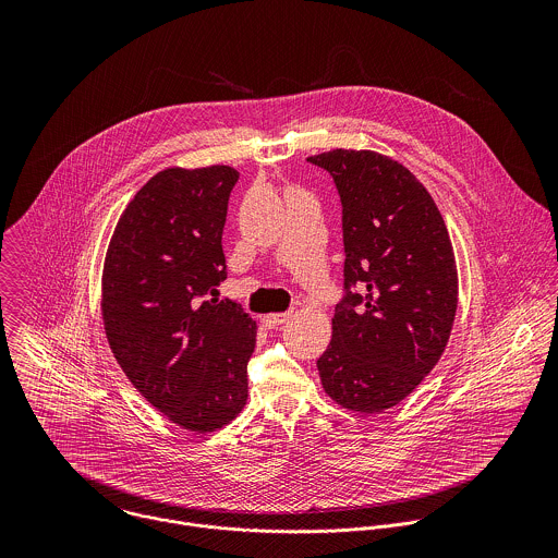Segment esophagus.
Returning <instances> with one entry per match:
<instances>
[{
    "instance_id": "esophagus-1",
    "label": "esophagus",
    "mask_w": 558,
    "mask_h": 558,
    "mask_svg": "<svg viewBox=\"0 0 558 558\" xmlns=\"http://www.w3.org/2000/svg\"><path fill=\"white\" fill-rule=\"evenodd\" d=\"M290 312H283V314H270V316H264L262 322H264V326H268V328H277V326H281L283 322H288L290 319Z\"/></svg>"
}]
</instances>
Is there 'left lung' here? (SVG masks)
<instances>
[{
  "instance_id": "1",
  "label": "left lung",
  "mask_w": 558,
  "mask_h": 558,
  "mask_svg": "<svg viewBox=\"0 0 558 558\" xmlns=\"http://www.w3.org/2000/svg\"><path fill=\"white\" fill-rule=\"evenodd\" d=\"M341 199L343 296L318 359L324 391L383 412L434 369L458 310V270L440 210L398 160L372 150L310 157Z\"/></svg>"
}]
</instances>
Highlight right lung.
I'll return each mask as SVG.
<instances>
[{"instance_id":"add662e5","label":"right lung","mask_w":558,"mask_h":558,"mask_svg":"<svg viewBox=\"0 0 558 558\" xmlns=\"http://www.w3.org/2000/svg\"><path fill=\"white\" fill-rule=\"evenodd\" d=\"M239 171L165 169L122 213L102 270V319L133 387L169 421L215 432L246 403L255 322L219 301L223 228Z\"/></svg>"}]
</instances>
